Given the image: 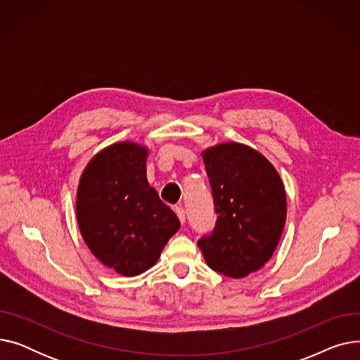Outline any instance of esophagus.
I'll return each instance as SVG.
<instances>
[{"instance_id":"1","label":"esophagus","mask_w":360,"mask_h":360,"mask_svg":"<svg viewBox=\"0 0 360 360\" xmlns=\"http://www.w3.org/2000/svg\"><path fill=\"white\" fill-rule=\"evenodd\" d=\"M175 213H176V216H178V219H179V221L184 224L185 223V210L182 209V207H175Z\"/></svg>"}]
</instances>
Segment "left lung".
Segmentation results:
<instances>
[{
	"mask_svg": "<svg viewBox=\"0 0 360 360\" xmlns=\"http://www.w3.org/2000/svg\"><path fill=\"white\" fill-rule=\"evenodd\" d=\"M217 214L198 239L207 266L240 278L259 270L277 248L286 223V191L274 166L257 150L223 143L202 151Z\"/></svg>",
	"mask_w": 360,
	"mask_h": 360,
	"instance_id": "1",
	"label": "left lung"
}]
</instances>
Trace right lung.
<instances>
[{
	"label": "right lung",
	"mask_w": 360,
	"mask_h": 360,
	"mask_svg": "<svg viewBox=\"0 0 360 360\" xmlns=\"http://www.w3.org/2000/svg\"><path fill=\"white\" fill-rule=\"evenodd\" d=\"M147 153L129 141L103 148L86 166L77 190L75 212L89 250L127 277L153 267L181 228L147 182Z\"/></svg>",
	"instance_id": "right-lung-1"
}]
</instances>
